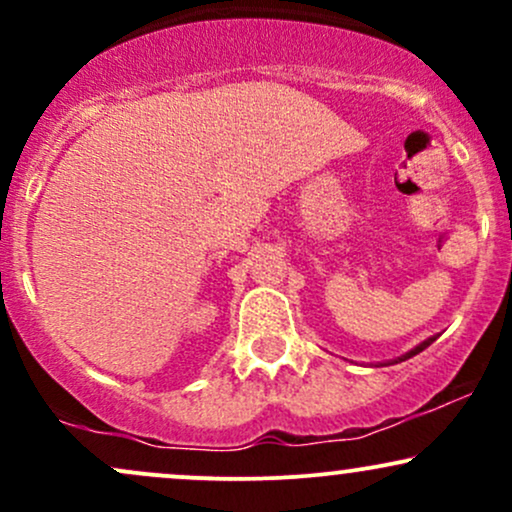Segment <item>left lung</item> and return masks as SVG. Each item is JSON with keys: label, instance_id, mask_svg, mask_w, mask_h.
I'll use <instances>...</instances> for the list:
<instances>
[{"label": "left lung", "instance_id": "obj_1", "mask_svg": "<svg viewBox=\"0 0 512 512\" xmlns=\"http://www.w3.org/2000/svg\"><path fill=\"white\" fill-rule=\"evenodd\" d=\"M433 342H436V337H428V339H424V342L421 344H416L414 349L411 351H407V354H402V356H397V358H392V361H387V363H380V366H392V363H402V361H407V358H411V356H416V354H421V351L426 349V346H431Z\"/></svg>", "mask_w": 512, "mask_h": 512}]
</instances>
